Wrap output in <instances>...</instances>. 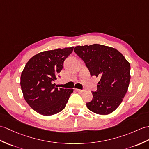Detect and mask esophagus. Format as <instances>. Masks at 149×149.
<instances>
[{
  "label": "esophagus",
  "instance_id": "1",
  "mask_svg": "<svg viewBox=\"0 0 149 149\" xmlns=\"http://www.w3.org/2000/svg\"><path fill=\"white\" fill-rule=\"evenodd\" d=\"M75 91L77 92H79V93H82L84 91V89H75Z\"/></svg>",
  "mask_w": 149,
  "mask_h": 149
}]
</instances>
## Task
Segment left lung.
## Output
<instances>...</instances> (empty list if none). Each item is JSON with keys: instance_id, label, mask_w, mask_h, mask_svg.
Returning <instances> with one entry per match:
<instances>
[{"instance_id": "1", "label": "left lung", "mask_w": 149, "mask_h": 149, "mask_svg": "<svg viewBox=\"0 0 149 149\" xmlns=\"http://www.w3.org/2000/svg\"><path fill=\"white\" fill-rule=\"evenodd\" d=\"M75 53L85 62L91 75L100 77L97 91L86 103L88 109L100 115L113 112L123 102L130 81V64L113 47L95 44L78 46Z\"/></svg>"}]
</instances>
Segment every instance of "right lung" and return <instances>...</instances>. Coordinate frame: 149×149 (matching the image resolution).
<instances>
[{"label": "right lung", "instance_id": "right-lung-1", "mask_svg": "<svg viewBox=\"0 0 149 149\" xmlns=\"http://www.w3.org/2000/svg\"><path fill=\"white\" fill-rule=\"evenodd\" d=\"M73 49L70 47L40 52L30 59L22 72L23 97L41 115L49 116L63 110L74 91L73 89L58 88L54 82Z\"/></svg>", "mask_w": 149, "mask_h": 149}]
</instances>
